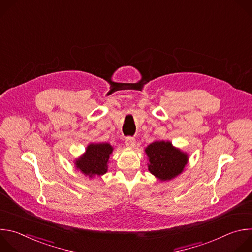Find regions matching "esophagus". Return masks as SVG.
I'll return each instance as SVG.
<instances>
[{
	"label": "esophagus",
	"mask_w": 252,
	"mask_h": 252,
	"mask_svg": "<svg viewBox=\"0 0 252 252\" xmlns=\"http://www.w3.org/2000/svg\"><path fill=\"white\" fill-rule=\"evenodd\" d=\"M125 143L127 148H133L135 145V139L132 136H126L125 138Z\"/></svg>",
	"instance_id": "esophagus-1"
}]
</instances>
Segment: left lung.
<instances>
[{"label": "left lung", "instance_id": "8db88e82", "mask_svg": "<svg viewBox=\"0 0 252 252\" xmlns=\"http://www.w3.org/2000/svg\"><path fill=\"white\" fill-rule=\"evenodd\" d=\"M150 158L149 170L161 181H169L181 173L187 162L188 156L174 149L168 141H155L146 149Z\"/></svg>", "mask_w": 252, "mask_h": 252}]
</instances>
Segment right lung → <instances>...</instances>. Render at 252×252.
Instances as JSON below:
<instances>
[{
  "instance_id": "right-lung-1",
  "label": "right lung",
  "mask_w": 252,
  "mask_h": 252,
  "mask_svg": "<svg viewBox=\"0 0 252 252\" xmlns=\"http://www.w3.org/2000/svg\"><path fill=\"white\" fill-rule=\"evenodd\" d=\"M113 148L109 143H92L86 154L76 161L77 167L86 175H102L107 170V161Z\"/></svg>"
}]
</instances>
